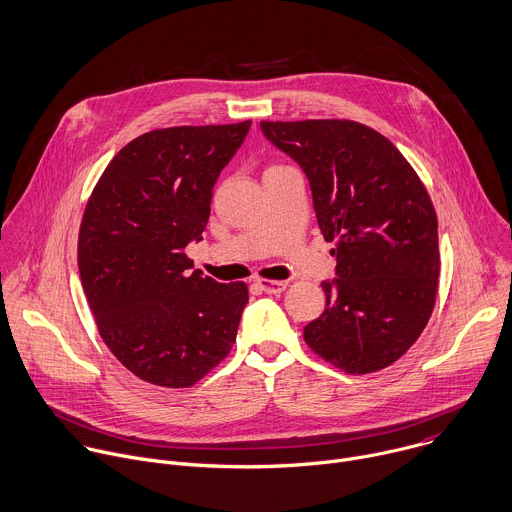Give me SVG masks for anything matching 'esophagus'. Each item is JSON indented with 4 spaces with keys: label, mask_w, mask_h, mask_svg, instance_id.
<instances>
[{
    "label": "esophagus",
    "mask_w": 512,
    "mask_h": 512,
    "mask_svg": "<svg viewBox=\"0 0 512 512\" xmlns=\"http://www.w3.org/2000/svg\"><path fill=\"white\" fill-rule=\"evenodd\" d=\"M255 285H257L261 291L269 293V295H279V293H283L285 287H287L285 281H273V279H257Z\"/></svg>",
    "instance_id": "1"
}]
</instances>
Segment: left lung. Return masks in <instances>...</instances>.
Segmentation results:
<instances>
[{
	"mask_svg": "<svg viewBox=\"0 0 512 512\" xmlns=\"http://www.w3.org/2000/svg\"><path fill=\"white\" fill-rule=\"evenodd\" d=\"M261 130L305 170L321 235L335 245L337 279L321 283L325 309L305 325V344L346 374L392 366L438 293V221L424 183L386 136L356 120H263Z\"/></svg>",
	"mask_w": 512,
	"mask_h": 512,
	"instance_id": "8db88e82",
	"label": "left lung"
}]
</instances>
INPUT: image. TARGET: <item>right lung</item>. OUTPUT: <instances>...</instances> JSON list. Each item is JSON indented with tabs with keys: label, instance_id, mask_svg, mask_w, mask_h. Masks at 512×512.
Returning <instances> with one entry per match:
<instances>
[{
	"label": "right lung",
	"instance_id": "1",
	"mask_svg": "<svg viewBox=\"0 0 512 512\" xmlns=\"http://www.w3.org/2000/svg\"><path fill=\"white\" fill-rule=\"evenodd\" d=\"M237 124L156 128L104 168L78 233V269L100 337L136 378L191 388L231 352L249 301L243 281L191 271L213 187L249 132Z\"/></svg>",
	"mask_w": 512,
	"mask_h": 512
}]
</instances>
